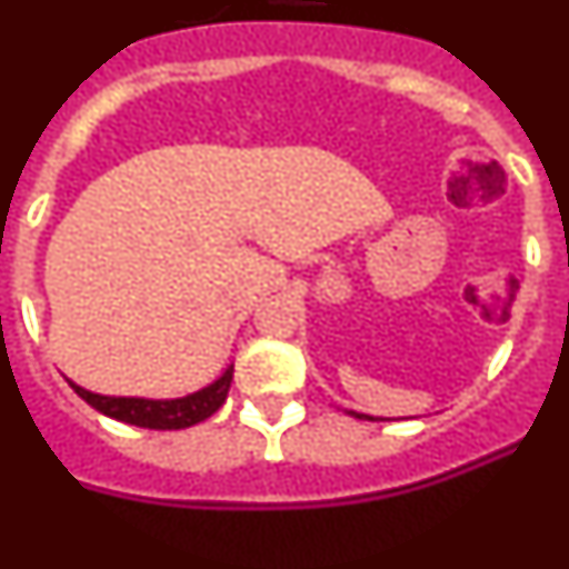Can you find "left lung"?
I'll return each mask as SVG.
<instances>
[{"label": "left lung", "mask_w": 569, "mask_h": 569, "mask_svg": "<svg viewBox=\"0 0 569 569\" xmlns=\"http://www.w3.org/2000/svg\"><path fill=\"white\" fill-rule=\"evenodd\" d=\"M350 416H356V419H373V416H365V413H350Z\"/></svg>", "instance_id": "left-lung-1"}]
</instances>
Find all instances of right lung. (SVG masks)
<instances>
[{
	"mask_svg": "<svg viewBox=\"0 0 569 569\" xmlns=\"http://www.w3.org/2000/svg\"><path fill=\"white\" fill-rule=\"evenodd\" d=\"M233 381V365L224 370L213 385L196 390V393L182 396V399H133V396H99L90 393L84 387L68 381L93 410L102 416H110L124 425L148 427V430H184L199 421L210 419V416L224 405Z\"/></svg>",
	"mask_w": 569,
	"mask_h": 569,
	"instance_id": "add662e5",
	"label": "right lung"
}]
</instances>
